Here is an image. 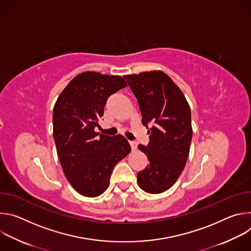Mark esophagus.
Instances as JSON below:
<instances>
[{
  "mask_svg": "<svg viewBox=\"0 0 251 251\" xmlns=\"http://www.w3.org/2000/svg\"><path fill=\"white\" fill-rule=\"evenodd\" d=\"M129 144H130V146H131L132 151H135V150H136V148H137L136 142H134V141H129Z\"/></svg>",
  "mask_w": 251,
  "mask_h": 251,
  "instance_id": "34e87169",
  "label": "esophagus"
}]
</instances>
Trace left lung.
I'll return each instance as SVG.
<instances>
[{"label": "left lung", "instance_id": "8db88e82", "mask_svg": "<svg viewBox=\"0 0 251 251\" xmlns=\"http://www.w3.org/2000/svg\"><path fill=\"white\" fill-rule=\"evenodd\" d=\"M124 77L150 135L147 146H138L147 155L149 165L137 174V182L146 193L161 194L176 182L189 157L193 137L190 105L182 90L161 70Z\"/></svg>", "mask_w": 251, "mask_h": 251}]
</instances>
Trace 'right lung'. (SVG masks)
Masks as SVG:
<instances>
[{"label": "right lung", "mask_w": 251, "mask_h": 251, "mask_svg": "<svg viewBox=\"0 0 251 251\" xmlns=\"http://www.w3.org/2000/svg\"><path fill=\"white\" fill-rule=\"evenodd\" d=\"M127 86L119 75L86 71L76 75L59 94L52 115L53 139L63 173L84 197H98L108 188L115 165L131 151L122 135L94 131L107 99Z\"/></svg>", "instance_id": "right-lung-1"}]
</instances>
